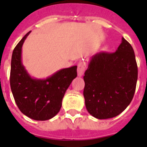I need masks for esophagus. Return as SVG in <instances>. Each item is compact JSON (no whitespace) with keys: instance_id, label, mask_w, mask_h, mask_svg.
<instances>
[{"instance_id":"34e87169","label":"esophagus","mask_w":147,"mask_h":147,"mask_svg":"<svg viewBox=\"0 0 147 147\" xmlns=\"http://www.w3.org/2000/svg\"><path fill=\"white\" fill-rule=\"evenodd\" d=\"M85 67H86V63L85 62H79L78 64V76L79 77L84 75L85 73Z\"/></svg>"}]
</instances>
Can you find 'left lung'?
I'll use <instances>...</instances> for the list:
<instances>
[{
	"mask_svg": "<svg viewBox=\"0 0 147 147\" xmlns=\"http://www.w3.org/2000/svg\"><path fill=\"white\" fill-rule=\"evenodd\" d=\"M137 76L134 51L123 37L116 52L92 55L83 77L88 113L100 120L119 115L134 98Z\"/></svg>",
	"mask_w": 147,
	"mask_h": 147,
	"instance_id": "1",
	"label": "left lung"
}]
</instances>
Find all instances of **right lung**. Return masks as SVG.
Returning <instances> with one entry per match:
<instances>
[{
    "instance_id": "add662e5",
    "label": "right lung",
    "mask_w": 147,
    "mask_h": 147,
    "mask_svg": "<svg viewBox=\"0 0 147 147\" xmlns=\"http://www.w3.org/2000/svg\"><path fill=\"white\" fill-rule=\"evenodd\" d=\"M28 32L13 51L10 83L20 111L36 121L53 118L60 111L62 98L74 78L77 66L62 69L45 79L32 78L22 63V47Z\"/></svg>"
}]
</instances>
